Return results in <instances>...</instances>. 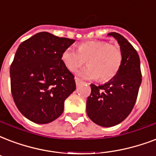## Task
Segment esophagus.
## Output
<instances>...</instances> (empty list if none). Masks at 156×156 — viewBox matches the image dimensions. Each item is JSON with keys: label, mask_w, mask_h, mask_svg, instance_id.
<instances>
[{"label": "esophagus", "mask_w": 156, "mask_h": 156, "mask_svg": "<svg viewBox=\"0 0 156 156\" xmlns=\"http://www.w3.org/2000/svg\"><path fill=\"white\" fill-rule=\"evenodd\" d=\"M75 83H76V85L78 86V85H80V83H82V80H80V79L78 78H75Z\"/></svg>", "instance_id": "1"}]
</instances>
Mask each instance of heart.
I'll list each match as a JSON object with an SVG mask.
<instances>
[{
	"label": "heart",
	"instance_id": "obj_1",
	"mask_svg": "<svg viewBox=\"0 0 156 156\" xmlns=\"http://www.w3.org/2000/svg\"><path fill=\"white\" fill-rule=\"evenodd\" d=\"M122 59L120 48L105 41H87L79 45L78 51L67 48L61 54L63 64L71 72L84 66L87 60L89 67L78 75L86 79L99 78L101 82H108L117 74Z\"/></svg>",
	"mask_w": 156,
	"mask_h": 156
}]
</instances>
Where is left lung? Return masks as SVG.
<instances>
[{"mask_svg":"<svg viewBox=\"0 0 156 156\" xmlns=\"http://www.w3.org/2000/svg\"><path fill=\"white\" fill-rule=\"evenodd\" d=\"M112 36L120 46L123 55L116 75L101 86L91 84L87 100V114L92 122L101 127H113L123 122L133 109L141 83L140 58L129 41L117 33Z\"/></svg>","mask_w":156,"mask_h":156,"instance_id":"obj_1","label":"left lung"}]
</instances>
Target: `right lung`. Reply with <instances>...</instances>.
Segmentation results:
<instances>
[{"label": "right lung", "mask_w": 156, "mask_h": 156, "mask_svg": "<svg viewBox=\"0 0 156 156\" xmlns=\"http://www.w3.org/2000/svg\"><path fill=\"white\" fill-rule=\"evenodd\" d=\"M75 41L41 32L23 41L10 65L14 101L21 114L36 123L56 119L65 99L75 91L74 76L65 67L61 54Z\"/></svg>", "instance_id": "obj_1"}]
</instances>
